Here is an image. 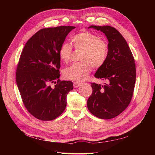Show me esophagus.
Returning <instances> with one entry per match:
<instances>
[{"mask_svg": "<svg viewBox=\"0 0 155 155\" xmlns=\"http://www.w3.org/2000/svg\"><path fill=\"white\" fill-rule=\"evenodd\" d=\"M81 84V83H77V82H74L73 83V85H74V88H77L80 86V85Z\"/></svg>", "mask_w": 155, "mask_h": 155, "instance_id": "1", "label": "esophagus"}]
</instances>
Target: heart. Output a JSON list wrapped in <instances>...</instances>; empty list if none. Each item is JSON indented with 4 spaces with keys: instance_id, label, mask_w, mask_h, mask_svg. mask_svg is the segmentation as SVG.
<instances>
[{
    "instance_id": "1",
    "label": "heart",
    "mask_w": 155,
    "mask_h": 155,
    "mask_svg": "<svg viewBox=\"0 0 155 155\" xmlns=\"http://www.w3.org/2000/svg\"><path fill=\"white\" fill-rule=\"evenodd\" d=\"M72 42L74 48L82 51L81 60L83 62L74 63L64 69L63 75L68 80L81 82L87 79L93 67L100 68L106 62L108 46L106 41L98 35L85 31L73 36ZM72 48L67 42H63L58 50V57L64 63L70 61Z\"/></svg>"
}]
</instances>
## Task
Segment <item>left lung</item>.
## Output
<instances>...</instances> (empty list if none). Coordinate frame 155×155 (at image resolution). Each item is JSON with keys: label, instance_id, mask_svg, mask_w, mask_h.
Returning a JSON list of instances; mask_svg holds the SVG:
<instances>
[{"label": "left lung", "instance_id": "left-lung-1", "mask_svg": "<svg viewBox=\"0 0 155 155\" xmlns=\"http://www.w3.org/2000/svg\"><path fill=\"white\" fill-rule=\"evenodd\" d=\"M103 32L108 41L105 63L94 77L106 80L104 86L91 83L93 93L88 98L91 113L102 119H110L126 109L132 99L136 81V65L127 42L116 28L110 26H90Z\"/></svg>", "mask_w": 155, "mask_h": 155}]
</instances>
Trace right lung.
<instances>
[{
  "instance_id": "1",
  "label": "right lung",
  "mask_w": 155,
  "mask_h": 155,
  "mask_svg": "<svg viewBox=\"0 0 155 155\" xmlns=\"http://www.w3.org/2000/svg\"><path fill=\"white\" fill-rule=\"evenodd\" d=\"M75 27L41 29L26 43L16 67V81L23 104L32 116L52 120L63 113L71 81H61L58 50ZM55 84L54 87L51 86Z\"/></svg>"
}]
</instances>
